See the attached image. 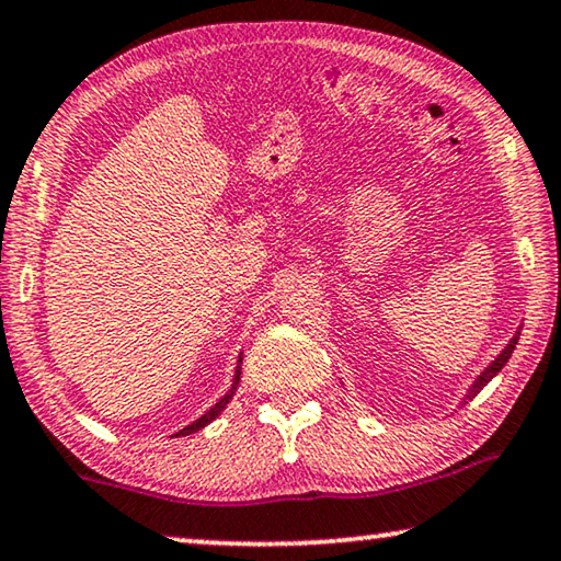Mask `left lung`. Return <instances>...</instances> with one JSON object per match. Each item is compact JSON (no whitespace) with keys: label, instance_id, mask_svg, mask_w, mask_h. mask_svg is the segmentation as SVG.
I'll use <instances>...</instances> for the list:
<instances>
[{"label":"left lung","instance_id":"8db88e82","mask_svg":"<svg viewBox=\"0 0 561 561\" xmlns=\"http://www.w3.org/2000/svg\"><path fill=\"white\" fill-rule=\"evenodd\" d=\"M518 336H522V329H518L516 334L511 336L508 344L503 346V352L496 354V359H493V362L489 364V367H485V369L481 371V375L476 377V381L468 387V392H466V397H462V400H460V404H466L468 400H473V397H476L478 392H481V389H483L485 385H489V381H491L493 377H496L503 367H506V362L511 359V354H514V348H516V344H518Z\"/></svg>","mask_w":561,"mask_h":561}]
</instances>
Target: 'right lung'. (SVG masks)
I'll use <instances>...</instances> for the list:
<instances>
[{
  "label": "right lung",
  "instance_id": "1",
  "mask_svg": "<svg viewBox=\"0 0 561 561\" xmlns=\"http://www.w3.org/2000/svg\"><path fill=\"white\" fill-rule=\"evenodd\" d=\"M240 364H242V354L238 356V367H234V375H232V385H230V389H227V392L220 397V400H217L213 408H209L205 415L202 417H197L194 422H190V425L186 427H182L180 433H174V437H182V435H192V433H197V430H202L205 425H209V422H213L217 415H220V412L227 408V402L232 400V394H234V389H238V385H240Z\"/></svg>",
  "mask_w": 561,
  "mask_h": 561
}]
</instances>
